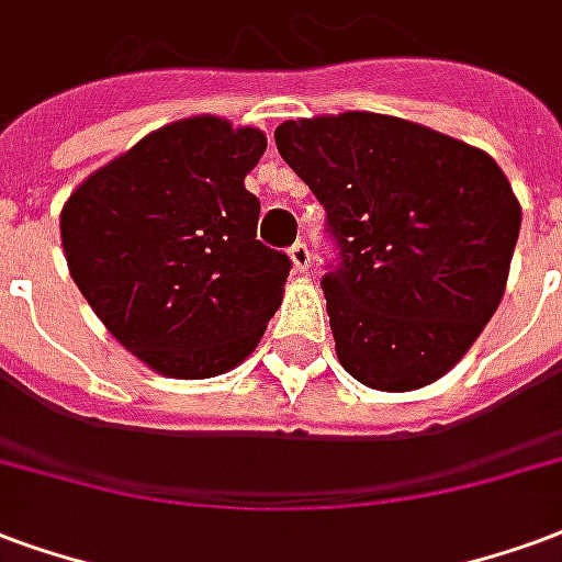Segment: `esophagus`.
<instances>
[{"label": "esophagus", "mask_w": 562, "mask_h": 562, "mask_svg": "<svg viewBox=\"0 0 562 562\" xmlns=\"http://www.w3.org/2000/svg\"><path fill=\"white\" fill-rule=\"evenodd\" d=\"M290 260H293V266H296L299 272H308V266H311L308 245H305V241H296V245L290 248Z\"/></svg>", "instance_id": "obj_1"}]
</instances>
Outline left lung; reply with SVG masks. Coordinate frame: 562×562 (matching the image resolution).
Returning <instances> with one entry per match:
<instances>
[{
    "instance_id": "obj_1",
    "label": "left lung",
    "mask_w": 562,
    "mask_h": 562,
    "mask_svg": "<svg viewBox=\"0 0 562 562\" xmlns=\"http://www.w3.org/2000/svg\"><path fill=\"white\" fill-rule=\"evenodd\" d=\"M276 143L326 209L321 286L344 371L383 392L440 380L506 290L521 206L497 161L359 110L290 119Z\"/></svg>"
}]
</instances>
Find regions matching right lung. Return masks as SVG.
<instances>
[{
	"label": "right lung",
	"instance_id": "obj_1",
	"mask_svg": "<svg viewBox=\"0 0 562 562\" xmlns=\"http://www.w3.org/2000/svg\"><path fill=\"white\" fill-rule=\"evenodd\" d=\"M266 134L194 116L158 128L77 188L63 209L74 284L119 344L155 371H231L281 305L290 257L257 239L245 176Z\"/></svg>",
	"mask_w": 562,
	"mask_h": 562
}]
</instances>
